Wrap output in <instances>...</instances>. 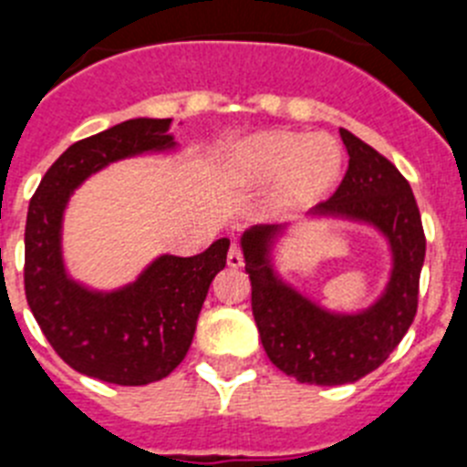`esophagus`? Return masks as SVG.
I'll return each mask as SVG.
<instances>
[{"instance_id":"obj_1","label":"esophagus","mask_w":467,"mask_h":467,"mask_svg":"<svg viewBox=\"0 0 467 467\" xmlns=\"http://www.w3.org/2000/svg\"><path fill=\"white\" fill-rule=\"evenodd\" d=\"M226 264H229L231 269H241V266H243V254H241V250H238L236 245L231 247L229 254H226Z\"/></svg>"}]
</instances>
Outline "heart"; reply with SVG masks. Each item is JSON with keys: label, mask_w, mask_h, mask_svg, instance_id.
<instances>
[{"label": "heart", "mask_w": 467, "mask_h": 467, "mask_svg": "<svg viewBox=\"0 0 467 467\" xmlns=\"http://www.w3.org/2000/svg\"><path fill=\"white\" fill-rule=\"evenodd\" d=\"M224 180L236 189H266L280 217L320 205L344 177V151L329 135L264 130L222 156Z\"/></svg>", "instance_id": "obj_1"}]
</instances>
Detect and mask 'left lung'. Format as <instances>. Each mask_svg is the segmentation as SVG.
<instances>
[{"label":"left lung","mask_w":467,"mask_h":467,"mask_svg":"<svg viewBox=\"0 0 467 467\" xmlns=\"http://www.w3.org/2000/svg\"><path fill=\"white\" fill-rule=\"evenodd\" d=\"M348 151L344 182L308 217L369 226L388 247V280L369 306L337 311L301 292L278 269V250L290 224L243 231L245 274L253 283V316L269 360L311 386H341L374 372L411 327L426 236L410 182L377 150L341 128Z\"/></svg>","instance_id":"1"}]
</instances>
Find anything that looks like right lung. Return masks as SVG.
Wrapping results in <instances>:
<instances>
[{"label": "right lung", "mask_w": 467, "mask_h": 467, "mask_svg": "<svg viewBox=\"0 0 467 467\" xmlns=\"http://www.w3.org/2000/svg\"><path fill=\"white\" fill-rule=\"evenodd\" d=\"M172 119H128L74 142L47 171L25 224V296L41 332L72 369L117 386L161 381L187 356L229 238L193 257L159 254L130 283L98 290L72 278L63 253L69 198L95 172L142 154H171Z\"/></svg>", "instance_id": "right-lung-1"}]
</instances>
